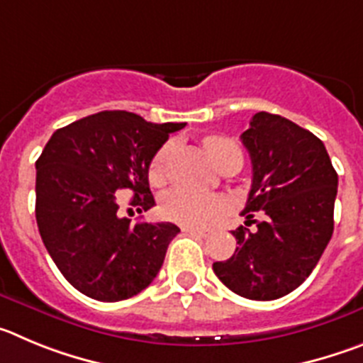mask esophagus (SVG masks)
Wrapping results in <instances>:
<instances>
[{"label":"esophagus","mask_w":363,"mask_h":363,"mask_svg":"<svg viewBox=\"0 0 363 363\" xmlns=\"http://www.w3.org/2000/svg\"><path fill=\"white\" fill-rule=\"evenodd\" d=\"M184 233L195 235V237H201V238H206V237H210L211 230H195V228H184Z\"/></svg>","instance_id":"1"}]
</instances>
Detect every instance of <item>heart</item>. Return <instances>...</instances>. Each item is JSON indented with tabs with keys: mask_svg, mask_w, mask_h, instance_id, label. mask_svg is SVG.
<instances>
[{
	"mask_svg": "<svg viewBox=\"0 0 363 363\" xmlns=\"http://www.w3.org/2000/svg\"><path fill=\"white\" fill-rule=\"evenodd\" d=\"M206 152L217 164V168L226 162L238 161L242 164V153L237 143L220 135H210L204 139ZM175 143L168 141L153 155L148 168V179L153 186H161L168 179L169 162L174 159ZM220 201L210 195L191 194L188 189L174 188L166 191L161 201L162 217L182 226H204L220 213Z\"/></svg>",
	"mask_w": 363,
	"mask_h": 363,
	"instance_id": "obj_1",
	"label": "heart"
}]
</instances>
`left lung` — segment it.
Here are the masks:
<instances>
[{
    "label": "left lung",
    "instance_id": "8db88e82",
    "mask_svg": "<svg viewBox=\"0 0 363 363\" xmlns=\"http://www.w3.org/2000/svg\"><path fill=\"white\" fill-rule=\"evenodd\" d=\"M240 139L253 164L242 215L255 228L231 231L237 250L213 271L244 298L277 300L311 275L331 240L338 175L324 143L282 116L255 113Z\"/></svg>",
    "mask_w": 363,
    "mask_h": 363
}]
</instances>
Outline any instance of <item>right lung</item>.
Here are the masks:
<instances>
[{
	"instance_id": "right-lung-1",
	"label": "right lung",
	"mask_w": 363,
	"mask_h": 363,
	"mask_svg": "<svg viewBox=\"0 0 363 363\" xmlns=\"http://www.w3.org/2000/svg\"><path fill=\"white\" fill-rule=\"evenodd\" d=\"M186 123H148L123 110L55 130L35 161V220L57 269L101 302L141 293L157 277L179 228L119 215L117 191H132L139 213L155 206L148 168L169 133Z\"/></svg>"
}]
</instances>
